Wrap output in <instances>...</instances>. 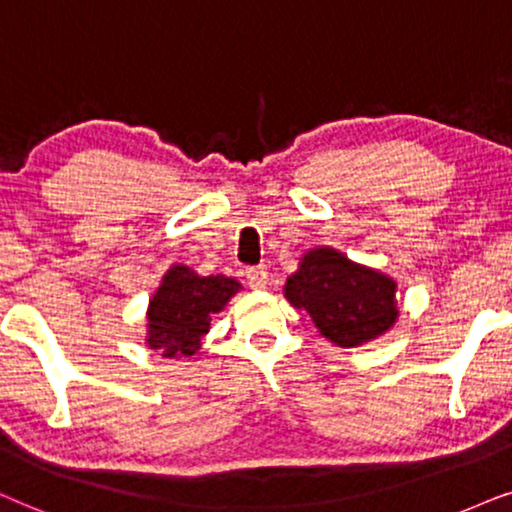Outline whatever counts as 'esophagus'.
<instances>
[{"label": "esophagus", "mask_w": 512, "mask_h": 512, "mask_svg": "<svg viewBox=\"0 0 512 512\" xmlns=\"http://www.w3.org/2000/svg\"><path fill=\"white\" fill-rule=\"evenodd\" d=\"M245 278H248L252 290H264L269 285V271L264 267H250L245 271Z\"/></svg>", "instance_id": "34e87169"}]
</instances>
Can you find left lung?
I'll return each mask as SVG.
<instances>
[{
	"label": "left lung",
	"mask_w": 512,
	"mask_h": 512,
	"mask_svg": "<svg viewBox=\"0 0 512 512\" xmlns=\"http://www.w3.org/2000/svg\"><path fill=\"white\" fill-rule=\"evenodd\" d=\"M283 292L295 309L309 313L320 335L342 349L372 342L398 318L393 278L325 245L306 252Z\"/></svg>",
	"instance_id": "obj_1"
}]
</instances>
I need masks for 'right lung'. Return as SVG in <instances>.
Returning <instances> with one entry per match:
<instances>
[{"instance_id": "obj_1", "label": "right lung", "mask_w": 512, "mask_h": 512, "mask_svg": "<svg viewBox=\"0 0 512 512\" xmlns=\"http://www.w3.org/2000/svg\"><path fill=\"white\" fill-rule=\"evenodd\" d=\"M241 283L227 276H199L185 264L166 271L159 290L149 299L147 339L149 349L163 358L194 356L213 313H220Z\"/></svg>"}]
</instances>
